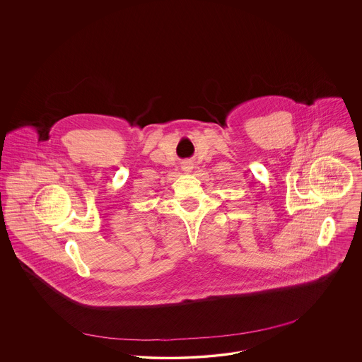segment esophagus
I'll use <instances>...</instances> for the list:
<instances>
[{"instance_id": "obj_1", "label": "esophagus", "mask_w": 362, "mask_h": 362, "mask_svg": "<svg viewBox=\"0 0 362 362\" xmlns=\"http://www.w3.org/2000/svg\"><path fill=\"white\" fill-rule=\"evenodd\" d=\"M191 168H192L191 164H185V165H183V171H185V173H191Z\"/></svg>"}]
</instances>
